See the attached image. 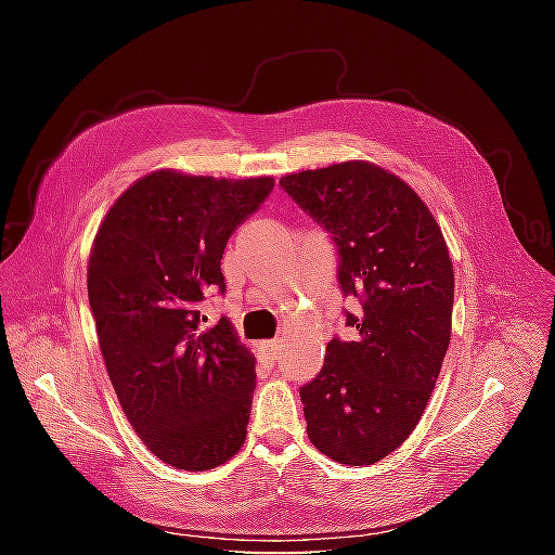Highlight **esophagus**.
Segmentation results:
<instances>
[{"instance_id": "esophagus-1", "label": "esophagus", "mask_w": 555, "mask_h": 555, "mask_svg": "<svg viewBox=\"0 0 555 555\" xmlns=\"http://www.w3.org/2000/svg\"><path fill=\"white\" fill-rule=\"evenodd\" d=\"M282 351V343L280 340H268V343H259V354L268 361H275Z\"/></svg>"}]
</instances>
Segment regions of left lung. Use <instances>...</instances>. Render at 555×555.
I'll list each match as a JSON object with an SVG mask.
<instances>
[{
  "label": "left lung",
  "instance_id": "1",
  "mask_svg": "<svg viewBox=\"0 0 555 555\" xmlns=\"http://www.w3.org/2000/svg\"><path fill=\"white\" fill-rule=\"evenodd\" d=\"M280 188L338 249L354 338L333 335L322 371L300 386L310 442L345 465H373L422 418L451 338L453 268L442 231L393 173L343 162L284 176Z\"/></svg>",
  "mask_w": 555,
  "mask_h": 555
}]
</instances>
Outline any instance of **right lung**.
I'll return each instance as SVG.
<instances>
[{
    "instance_id": "add662e5",
    "label": "right lung",
    "mask_w": 555,
    "mask_h": 555,
    "mask_svg": "<svg viewBox=\"0 0 555 555\" xmlns=\"http://www.w3.org/2000/svg\"><path fill=\"white\" fill-rule=\"evenodd\" d=\"M273 184L155 171L96 231L88 296L108 377L145 447L178 469L222 465L245 442L255 357L198 308L224 296V247Z\"/></svg>"
}]
</instances>
